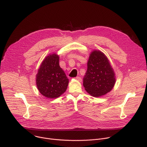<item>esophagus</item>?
<instances>
[{
	"mask_svg": "<svg viewBox=\"0 0 147 147\" xmlns=\"http://www.w3.org/2000/svg\"><path fill=\"white\" fill-rule=\"evenodd\" d=\"M76 80H78V81H82V79H81V78L80 77H76Z\"/></svg>",
	"mask_w": 147,
	"mask_h": 147,
	"instance_id": "obj_1",
	"label": "esophagus"
}]
</instances>
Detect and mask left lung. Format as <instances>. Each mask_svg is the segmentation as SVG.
<instances>
[{
  "label": "left lung",
  "mask_w": 147,
  "mask_h": 147,
  "mask_svg": "<svg viewBox=\"0 0 147 147\" xmlns=\"http://www.w3.org/2000/svg\"><path fill=\"white\" fill-rule=\"evenodd\" d=\"M115 73L107 56L94 51L87 63V70L83 78V86L90 95L98 97L112 90L115 83Z\"/></svg>",
  "instance_id": "left-lung-1"
}]
</instances>
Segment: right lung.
I'll list each match as a JSON object with an SVG mask.
<instances>
[{"instance_id":"right-lung-1","label":"right lung","mask_w":147,"mask_h":147,"mask_svg":"<svg viewBox=\"0 0 147 147\" xmlns=\"http://www.w3.org/2000/svg\"><path fill=\"white\" fill-rule=\"evenodd\" d=\"M59 57L55 53L47 56L36 74V84L40 93L49 98H56L67 90L69 79L60 67Z\"/></svg>"}]
</instances>
